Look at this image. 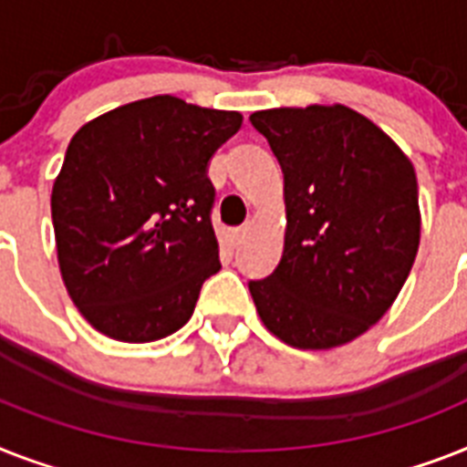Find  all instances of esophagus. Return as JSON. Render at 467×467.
<instances>
[{
    "mask_svg": "<svg viewBox=\"0 0 467 467\" xmlns=\"http://www.w3.org/2000/svg\"><path fill=\"white\" fill-rule=\"evenodd\" d=\"M249 233H252V225H242V227H237V230H233L234 244H242V242H244V237Z\"/></svg>",
    "mask_w": 467,
    "mask_h": 467,
    "instance_id": "esophagus-1",
    "label": "esophagus"
}]
</instances>
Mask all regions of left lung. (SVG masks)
<instances>
[{
  "label": "left lung",
  "instance_id": "1",
  "mask_svg": "<svg viewBox=\"0 0 467 467\" xmlns=\"http://www.w3.org/2000/svg\"><path fill=\"white\" fill-rule=\"evenodd\" d=\"M249 119L285 174L283 259L249 283L256 312L290 348H340L391 309L415 264V168L384 129L340 102Z\"/></svg>",
  "mask_w": 467,
  "mask_h": 467
}]
</instances>
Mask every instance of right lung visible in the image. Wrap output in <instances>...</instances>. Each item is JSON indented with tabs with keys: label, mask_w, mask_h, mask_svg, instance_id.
<instances>
[{
	"label": "right lung",
	"mask_w": 467,
	"mask_h": 467,
	"mask_svg": "<svg viewBox=\"0 0 467 467\" xmlns=\"http://www.w3.org/2000/svg\"><path fill=\"white\" fill-rule=\"evenodd\" d=\"M242 115L174 96L127 102L71 136L52 184L64 287L96 331L150 343L180 331L221 271L211 155Z\"/></svg>",
	"instance_id": "1"
}]
</instances>
